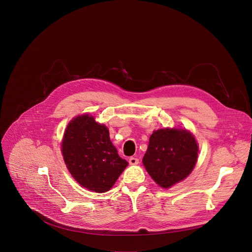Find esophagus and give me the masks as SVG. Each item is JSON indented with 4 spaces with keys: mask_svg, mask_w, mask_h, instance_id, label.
I'll return each mask as SVG.
<instances>
[{
    "mask_svg": "<svg viewBox=\"0 0 252 252\" xmlns=\"http://www.w3.org/2000/svg\"><path fill=\"white\" fill-rule=\"evenodd\" d=\"M128 162H129V164H131V165H136V164L139 163V159H138L137 157H130L129 159H128Z\"/></svg>",
    "mask_w": 252,
    "mask_h": 252,
    "instance_id": "1",
    "label": "esophagus"
}]
</instances>
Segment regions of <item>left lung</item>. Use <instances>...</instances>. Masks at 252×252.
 I'll return each mask as SVG.
<instances>
[{"instance_id":"8db88e82","label":"left lung","mask_w":252,"mask_h":252,"mask_svg":"<svg viewBox=\"0 0 252 252\" xmlns=\"http://www.w3.org/2000/svg\"><path fill=\"white\" fill-rule=\"evenodd\" d=\"M197 156V143L189 131L178 128L158 129L149 139L143 164L151 178L166 189L190 175Z\"/></svg>"}]
</instances>
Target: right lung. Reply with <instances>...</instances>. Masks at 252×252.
Wrapping results in <instances>:
<instances>
[{"label":"right lung","mask_w":252,"mask_h":252,"mask_svg":"<svg viewBox=\"0 0 252 252\" xmlns=\"http://www.w3.org/2000/svg\"><path fill=\"white\" fill-rule=\"evenodd\" d=\"M62 154L76 182L97 193L110 190L128 165L112 145L108 128L88 114L75 117L66 127Z\"/></svg>","instance_id":"add662e5"}]
</instances>
